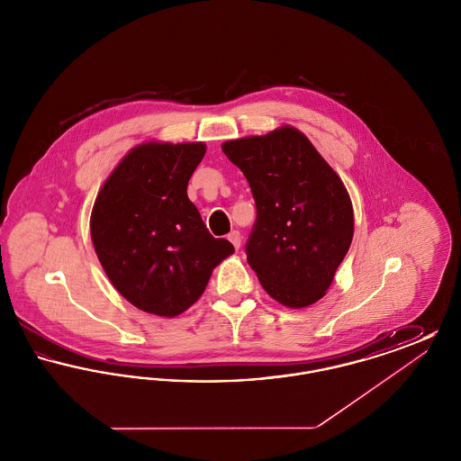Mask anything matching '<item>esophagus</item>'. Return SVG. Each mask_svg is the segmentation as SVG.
Segmentation results:
<instances>
[{"label":"esophagus","mask_w":461,"mask_h":461,"mask_svg":"<svg viewBox=\"0 0 461 461\" xmlns=\"http://www.w3.org/2000/svg\"><path fill=\"white\" fill-rule=\"evenodd\" d=\"M228 240L231 241V243H233V247L239 250L241 243L240 231H239V230H233V231L228 235Z\"/></svg>","instance_id":"1"}]
</instances>
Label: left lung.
Wrapping results in <instances>:
<instances>
[{
  "instance_id": "obj_1",
  "label": "left lung",
  "mask_w": 461,
  "mask_h": 461,
  "mask_svg": "<svg viewBox=\"0 0 461 461\" xmlns=\"http://www.w3.org/2000/svg\"><path fill=\"white\" fill-rule=\"evenodd\" d=\"M221 149L240 167L256 200L247 261L264 290L292 309L318 303L354 235L351 197L340 176L288 124L228 140Z\"/></svg>"
}]
</instances>
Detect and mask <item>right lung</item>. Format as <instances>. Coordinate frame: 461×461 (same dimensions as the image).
Segmentation results:
<instances>
[{
	"mask_svg": "<svg viewBox=\"0 0 461 461\" xmlns=\"http://www.w3.org/2000/svg\"><path fill=\"white\" fill-rule=\"evenodd\" d=\"M205 149L202 141L136 145L95 200L89 230L98 261L115 290L145 312H185L235 252L209 233L186 194Z\"/></svg>",
	"mask_w": 461,
	"mask_h": 461,
	"instance_id": "obj_1",
	"label": "right lung"
}]
</instances>
